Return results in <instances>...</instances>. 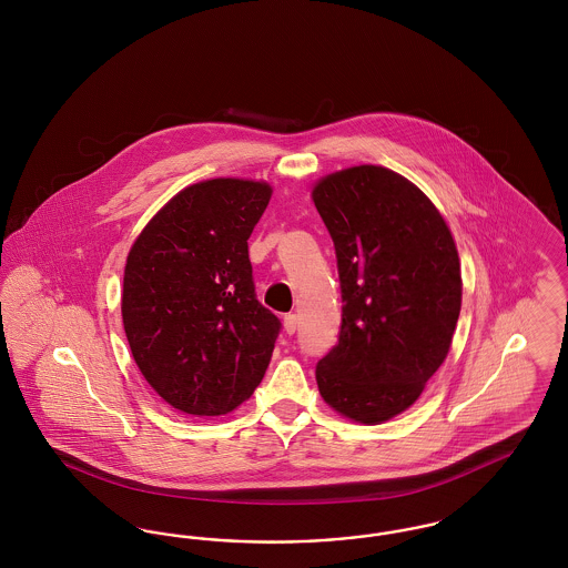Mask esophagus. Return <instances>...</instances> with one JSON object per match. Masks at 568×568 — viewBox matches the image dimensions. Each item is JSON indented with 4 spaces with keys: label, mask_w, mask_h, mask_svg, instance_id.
Returning <instances> with one entry per match:
<instances>
[{
    "label": "esophagus",
    "mask_w": 568,
    "mask_h": 568,
    "mask_svg": "<svg viewBox=\"0 0 568 568\" xmlns=\"http://www.w3.org/2000/svg\"><path fill=\"white\" fill-rule=\"evenodd\" d=\"M283 325H285V332L292 336V334H296L297 329V317L294 313H290V315H285L283 317Z\"/></svg>",
    "instance_id": "esophagus-1"
}]
</instances>
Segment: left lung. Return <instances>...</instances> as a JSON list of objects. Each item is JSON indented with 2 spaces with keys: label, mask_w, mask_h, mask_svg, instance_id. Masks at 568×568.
Segmentation results:
<instances>
[{
  "label": "left lung",
  "mask_w": 568,
  "mask_h": 568,
  "mask_svg": "<svg viewBox=\"0 0 568 568\" xmlns=\"http://www.w3.org/2000/svg\"><path fill=\"white\" fill-rule=\"evenodd\" d=\"M313 202L343 297L317 385L341 415L381 424L413 405L447 357L462 304L458 248L433 202L381 165L325 176Z\"/></svg>",
  "instance_id": "8db88e82"
}]
</instances>
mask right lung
Masks as SVG:
<instances>
[{
    "mask_svg": "<svg viewBox=\"0 0 568 568\" xmlns=\"http://www.w3.org/2000/svg\"><path fill=\"white\" fill-rule=\"evenodd\" d=\"M266 183L213 179L176 193L138 236L123 276V327L140 373L187 415H225L271 364L278 317L255 296L248 236Z\"/></svg>",
    "mask_w": 568,
    "mask_h": 568,
    "instance_id": "obj_1",
    "label": "right lung"
}]
</instances>
